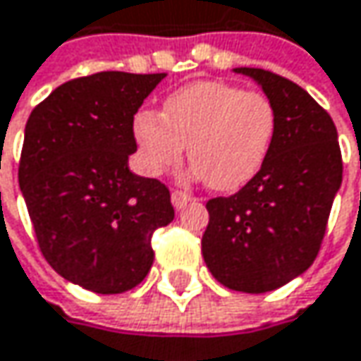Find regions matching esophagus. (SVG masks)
Returning a JSON list of instances; mask_svg holds the SVG:
<instances>
[{
  "label": "esophagus",
  "mask_w": 361,
  "mask_h": 361,
  "mask_svg": "<svg viewBox=\"0 0 361 361\" xmlns=\"http://www.w3.org/2000/svg\"><path fill=\"white\" fill-rule=\"evenodd\" d=\"M194 198L188 194V192H181V190H176V192H171V204L176 207V209H183L188 202H192Z\"/></svg>",
  "instance_id": "1"
}]
</instances>
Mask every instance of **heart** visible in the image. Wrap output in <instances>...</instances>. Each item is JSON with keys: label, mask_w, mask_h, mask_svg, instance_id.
<instances>
[{"label": "heart", "mask_w": 361, "mask_h": 361, "mask_svg": "<svg viewBox=\"0 0 361 361\" xmlns=\"http://www.w3.org/2000/svg\"><path fill=\"white\" fill-rule=\"evenodd\" d=\"M275 130L267 94L219 80L188 84L167 97L161 115L134 117V138L150 176L180 165L188 147L192 173L216 192H235L262 169Z\"/></svg>", "instance_id": "obj_1"}]
</instances>
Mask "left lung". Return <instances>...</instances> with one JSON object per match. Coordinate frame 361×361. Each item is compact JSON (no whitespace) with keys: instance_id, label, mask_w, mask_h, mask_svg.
Masks as SVG:
<instances>
[{"instance_id":"1","label":"left lung","mask_w":361,"mask_h":361,"mask_svg":"<svg viewBox=\"0 0 361 361\" xmlns=\"http://www.w3.org/2000/svg\"><path fill=\"white\" fill-rule=\"evenodd\" d=\"M262 86L277 130L262 169L229 196L207 202L202 256L213 277L244 293H267L314 262L343 180L337 128L295 82L260 68H235Z\"/></svg>"}]
</instances>
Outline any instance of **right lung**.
<instances>
[{"label":"right lung","mask_w":361,"mask_h":361,"mask_svg":"<svg viewBox=\"0 0 361 361\" xmlns=\"http://www.w3.org/2000/svg\"><path fill=\"white\" fill-rule=\"evenodd\" d=\"M167 74L99 72L57 86L26 121L18 181L37 242L63 279L123 293L147 277L154 229L173 221L165 183L130 171L134 115Z\"/></svg>","instance_id":"add662e5"}]
</instances>
